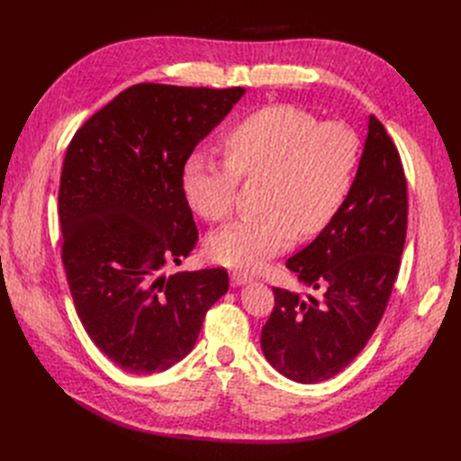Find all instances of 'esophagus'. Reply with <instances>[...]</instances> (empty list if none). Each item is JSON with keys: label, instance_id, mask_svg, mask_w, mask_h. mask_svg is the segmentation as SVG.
I'll return each instance as SVG.
<instances>
[{"label": "esophagus", "instance_id": "34e87169", "mask_svg": "<svg viewBox=\"0 0 461 461\" xmlns=\"http://www.w3.org/2000/svg\"><path fill=\"white\" fill-rule=\"evenodd\" d=\"M231 282H233V285H245V284H250L252 282V276L250 275H247V273H233L231 275Z\"/></svg>", "mask_w": 461, "mask_h": 461}]
</instances>
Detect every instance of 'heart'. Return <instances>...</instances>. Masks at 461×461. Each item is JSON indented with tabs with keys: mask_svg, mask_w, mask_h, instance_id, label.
<instances>
[{
	"mask_svg": "<svg viewBox=\"0 0 461 461\" xmlns=\"http://www.w3.org/2000/svg\"><path fill=\"white\" fill-rule=\"evenodd\" d=\"M228 160L194 153L183 169L190 207L224 221L235 207L239 177H267L263 209L207 239L209 256L231 269L256 271L301 235L323 231L344 205L360 162L358 134L292 104L261 108L226 136Z\"/></svg>",
	"mask_w": 461,
	"mask_h": 461,
	"instance_id": "heart-1",
	"label": "heart"
}]
</instances>
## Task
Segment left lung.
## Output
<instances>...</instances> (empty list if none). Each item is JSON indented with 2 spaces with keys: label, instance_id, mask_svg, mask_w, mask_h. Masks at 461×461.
I'll return each instance as SVG.
<instances>
[{
  "label": "left lung",
  "instance_id": "obj_1",
  "mask_svg": "<svg viewBox=\"0 0 461 461\" xmlns=\"http://www.w3.org/2000/svg\"><path fill=\"white\" fill-rule=\"evenodd\" d=\"M407 183L394 141L375 115L353 186L332 222L285 261L321 299L273 287L261 349L282 375L320 383L342 372L377 329L400 271Z\"/></svg>",
  "mask_w": 461,
  "mask_h": 461
}]
</instances>
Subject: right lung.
<instances>
[{"label": "right lung", "instance_id": "add662e5", "mask_svg": "<svg viewBox=\"0 0 461 461\" xmlns=\"http://www.w3.org/2000/svg\"><path fill=\"white\" fill-rule=\"evenodd\" d=\"M243 87L138 84L91 115L67 148L59 183L61 259L95 346L125 372L158 374L185 358L226 269L166 276L196 247L183 169Z\"/></svg>", "mask_w": 461, "mask_h": 461}]
</instances>
